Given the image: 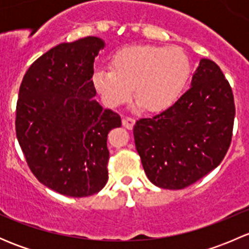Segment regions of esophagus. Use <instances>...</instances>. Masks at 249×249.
Returning <instances> with one entry per match:
<instances>
[{
  "label": "esophagus",
  "mask_w": 249,
  "mask_h": 249,
  "mask_svg": "<svg viewBox=\"0 0 249 249\" xmlns=\"http://www.w3.org/2000/svg\"><path fill=\"white\" fill-rule=\"evenodd\" d=\"M123 125H124L125 127H126V129H129V130H131L132 127H134V125H135V119L134 118H130V117H124L123 118Z\"/></svg>",
  "instance_id": "1"
}]
</instances>
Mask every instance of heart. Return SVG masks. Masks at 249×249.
<instances>
[{
  "instance_id": "b5f03b06",
  "label": "heart",
  "mask_w": 249,
  "mask_h": 249,
  "mask_svg": "<svg viewBox=\"0 0 249 249\" xmlns=\"http://www.w3.org/2000/svg\"><path fill=\"white\" fill-rule=\"evenodd\" d=\"M112 69L92 74L95 89L105 104L117 107L130 97L134 88L137 106L148 112L172 107L184 92L192 64L183 50L157 46H132L112 56Z\"/></svg>"
}]
</instances>
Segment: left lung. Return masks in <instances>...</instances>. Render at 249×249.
<instances>
[{
	"label": "left lung",
	"mask_w": 249,
	"mask_h": 249,
	"mask_svg": "<svg viewBox=\"0 0 249 249\" xmlns=\"http://www.w3.org/2000/svg\"><path fill=\"white\" fill-rule=\"evenodd\" d=\"M233 118L229 82L215 62L201 59L190 89L172 107L135 124V144L150 182L183 189L214 170L231 143Z\"/></svg>",
	"instance_id": "left-lung-1"
}]
</instances>
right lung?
Returning <instances> with one entry per match:
<instances>
[{
    "label": "right lung",
    "mask_w": 249,
    "mask_h": 249,
    "mask_svg": "<svg viewBox=\"0 0 249 249\" xmlns=\"http://www.w3.org/2000/svg\"><path fill=\"white\" fill-rule=\"evenodd\" d=\"M104 48L92 36L59 44L20 85L16 131L25 159L42 184L66 196L94 195L108 180L107 135L122 119L94 99V61Z\"/></svg>",
    "instance_id": "add662e5"
}]
</instances>
